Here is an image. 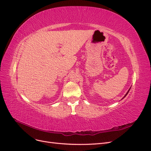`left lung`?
I'll list each match as a JSON object with an SVG mask.
<instances>
[{
	"instance_id": "1",
	"label": "left lung",
	"mask_w": 151,
	"mask_h": 151,
	"mask_svg": "<svg viewBox=\"0 0 151 151\" xmlns=\"http://www.w3.org/2000/svg\"><path fill=\"white\" fill-rule=\"evenodd\" d=\"M130 88H131V87H130V88H129V90H128V92H127V93H126V94H125V95H124V97H123V98H124V97H126V96H127V94H128V92H129V91H130Z\"/></svg>"
}]
</instances>
